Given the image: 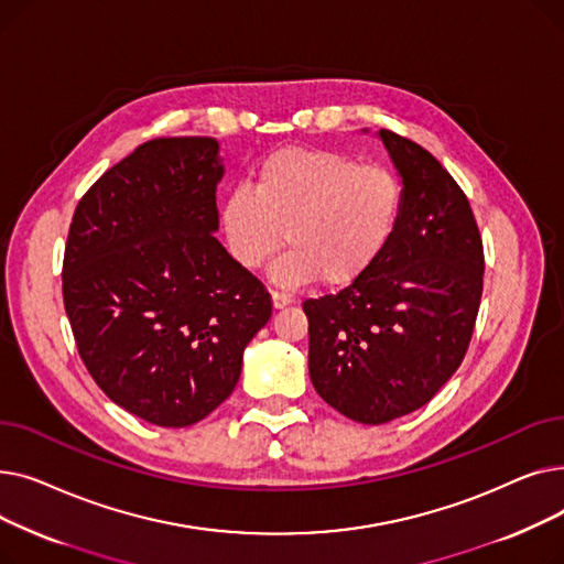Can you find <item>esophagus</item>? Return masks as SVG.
Listing matches in <instances>:
<instances>
[{
	"mask_svg": "<svg viewBox=\"0 0 564 564\" xmlns=\"http://www.w3.org/2000/svg\"><path fill=\"white\" fill-rule=\"evenodd\" d=\"M292 302H294L292 294H288V292H272V304H274V308H285V306H290Z\"/></svg>",
	"mask_w": 564,
	"mask_h": 564,
	"instance_id": "1",
	"label": "esophagus"
}]
</instances>
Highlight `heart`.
Returning a JSON list of instances; mask_svg holds the SVG:
<instances>
[{"label": "heart", "instance_id": "b5f03b06", "mask_svg": "<svg viewBox=\"0 0 564 564\" xmlns=\"http://www.w3.org/2000/svg\"><path fill=\"white\" fill-rule=\"evenodd\" d=\"M402 183L383 166L317 148H283L267 158L251 187L228 194L221 228L230 256L245 270L267 262L285 230L288 251L272 267L281 285L319 274L347 283L377 260L402 215Z\"/></svg>", "mask_w": 564, "mask_h": 564}]
</instances>
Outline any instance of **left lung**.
I'll use <instances>...</instances> for the list:
<instances>
[{
  "label": "left lung",
  "instance_id": "8db88e82",
  "mask_svg": "<svg viewBox=\"0 0 564 564\" xmlns=\"http://www.w3.org/2000/svg\"><path fill=\"white\" fill-rule=\"evenodd\" d=\"M377 137L404 192L398 228L347 288L304 302L313 387L364 425L421 409L455 375L485 274L480 230L453 175L419 143Z\"/></svg>",
  "mask_w": 564,
  "mask_h": 564
}]
</instances>
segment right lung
<instances>
[{
    "label": "right lung",
    "instance_id": "add662e5",
    "mask_svg": "<svg viewBox=\"0 0 564 564\" xmlns=\"http://www.w3.org/2000/svg\"><path fill=\"white\" fill-rule=\"evenodd\" d=\"M224 173L217 139H153L70 224L64 304L79 357L111 402L160 427L213 413L272 317L262 283L215 237Z\"/></svg>",
    "mask_w": 564,
    "mask_h": 564
}]
</instances>
